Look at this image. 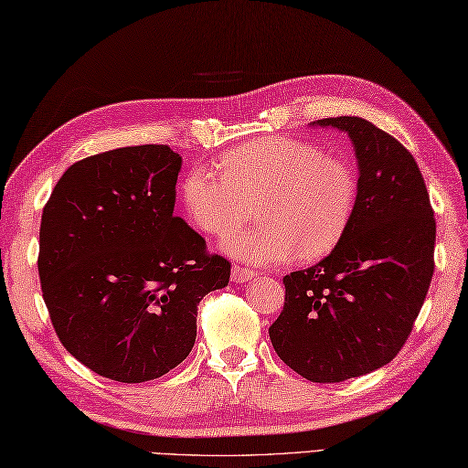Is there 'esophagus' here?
Segmentation results:
<instances>
[{"label": "esophagus", "mask_w": 468, "mask_h": 468, "mask_svg": "<svg viewBox=\"0 0 468 468\" xmlns=\"http://www.w3.org/2000/svg\"><path fill=\"white\" fill-rule=\"evenodd\" d=\"M257 273L253 270H247V267L241 265H233L231 267V280L233 282H250L251 277H255Z\"/></svg>", "instance_id": "esophagus-1"}]
</instances>
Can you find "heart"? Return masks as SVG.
Listing matches in <instances>:
<instances>
[{"label": "heart", "mask_w": 468, "mask_h": 468, "mask_svg": "<svg viewBox=\"0 0 468 468\" xmlns=\"http://www.w3.org/2000/svg\"><path fill=\"white\" fill-rule=\"evenodd\" d=\"M218 168L221 173L193 166L185 175L183 205L198 231L223 235L260 202L264 223L229 233L221 243L241 261L271 265L297 255L303 261L324 260L337 250L354 221V166L314 143L257 138L225 153Z\"/></svg>", "instance_id": "obj_1"}]
</instances>
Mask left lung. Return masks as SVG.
Returning <instances> with one entry per match:
<instances>
[{
    "label": "left lung",
    "instance_id": "1",
    "mask_svg": "<svg viewBox=\"0 0 468 468\" xmlns=\"http://www.w3.org/2000/svg\"><path fill=\"white\" fill-rule=\"evenodd\" d=\"M317 124L352 138L356 215L337 250L283 277L270 337L293 372L334 384L386 366L409 340L434 273L436 221L419 165L392 134L357 116Z\"/></svg>",
    "mask_w": 468,
    "mask_h": 468
}]
</instances>
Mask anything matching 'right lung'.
Wrapping results in <instances>:
<instances>
[{"label":"right lung","mask_w":468,"mask_h":468,"mask_svg":"<svg viewBox=\"0 0 468 468\" xmlns=\"http://www.w3.org/2000/svg\"><path fill=\"white\" fill-rule=\"evenodd\" d=\"M178 171L166 144L114 148L69 166L44 205L37 271L49 320L78 362L116 382L181 364L198 302L231 275L175 217Z\"/></svg>","instance_id":"add662e5"}]
</instances>
